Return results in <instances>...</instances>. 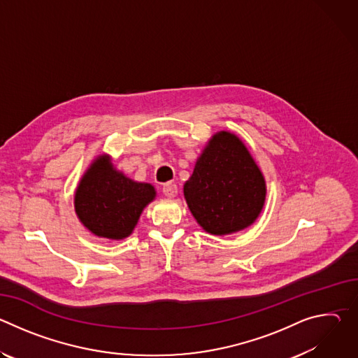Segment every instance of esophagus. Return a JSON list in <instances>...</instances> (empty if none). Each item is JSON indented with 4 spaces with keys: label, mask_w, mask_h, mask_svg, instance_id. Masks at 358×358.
<instances>
[{
    "label": "esophagus",
    "mask_w": 358,
    "mask_h": 358,
    "mask_svg": "<svg viewBox=\"0 0 358 358\" xmlns=\"http://www.w3.org/2000/svg\"><path fill=\"white\" fill-rule=\"evenodd\" d=\"M163 194L169 198H173L177 195V185L173 182H167L163 185Z\"/></svg>",
    "instance_id": "34e87169"
}]
</instances>
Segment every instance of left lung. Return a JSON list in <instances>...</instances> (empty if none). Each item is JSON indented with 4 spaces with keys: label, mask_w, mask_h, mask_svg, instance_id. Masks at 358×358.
Wrapping results in <instances>:
<instances>
[{
    "label": "left lung",
    "mask_w": 358,
    "mask_h": 358,
    "mask_svg": "<svg viewBox=\"0 0 358 358\" xmlns=\"http://www.w3.org/2000/svg\"><path fill=\"white\" fill-rule=\"evenodd\" d=\"M184 195L196 222L210 234L227 235L249 227L262 211L265 180L243 143L217 133L198 159Z\"/></svg>",
    "instance_id": "obj_1"
}]
</instances>
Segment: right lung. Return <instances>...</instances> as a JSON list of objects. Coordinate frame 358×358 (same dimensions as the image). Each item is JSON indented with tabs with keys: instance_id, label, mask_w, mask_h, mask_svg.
Returning <instances> with one entry per match:
<instances>
[{
	"instance_id": "obj_1",
	"label": "right lung",
	"mask_w": 358,
	"mask_h": 358,
	"mask_svg": "<svg viewBox=\"0 0 358 358\" xmlns=\"http://www.w3.org/2000/svg\"><path fill=\"white\" fill-rule=\"evenodd\" d=\"M155 196V187L127 178L113 169L108 156H100L76 189L75 210L92 234L123 239L131 234L143 208Z\"/></svg>"
}]
</instances>
